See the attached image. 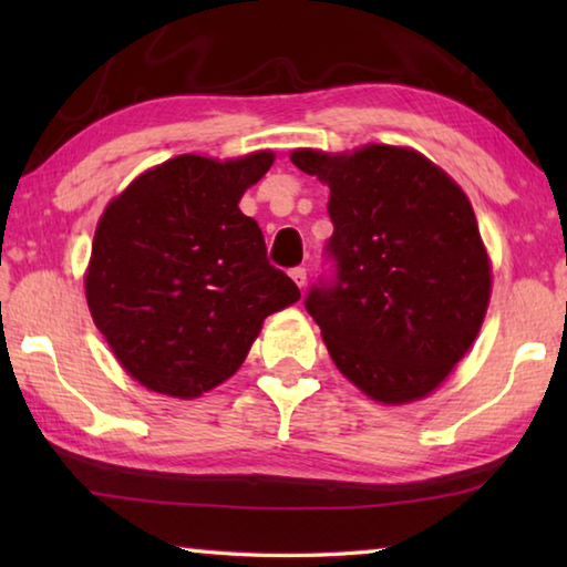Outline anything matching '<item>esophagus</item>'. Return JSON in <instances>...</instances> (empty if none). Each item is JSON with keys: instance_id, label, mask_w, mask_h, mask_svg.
I'll return each mask as SVG.
<instances>
[{"instance_id": "34e87169", "label": "esophagus", "mask_w": 567, "mask_h": 567, "mask_svg": "<svg viewBox=\"0 0 567 567\" xmlns=\"http://www.w3.org/2000/svg\"><path fill=\"white\" fill-rule=\"evenodd\" d=\"M290 277L295 280V285L300 287V290H302V287L307 285V270H305V267H292V270H290Z\"/></svg>"}]
</instances>
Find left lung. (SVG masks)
Returning a JSON list of instances; mask_svg holds the SVG:
<instances>
[{
    "mask_svg": "<svg viewBox=\"0 0 567 567\" xmlns=\"http://www.w3.org/2000/svg\"><path fill=\"white\" fill-rule=\"evenodd\" d=\"M330 187L332 272L305 297L330 358L380 402L425 398L463 360L491 300V262L465 192L417 152H292Z\"/></svg>",
    "mask_w": 567,
    "mask_h": 567,
    "instance_id": "1",
    "label": "left lung"
}]
</instances>
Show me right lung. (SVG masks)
Here are the masks:
<instances>
[{
  "label": "right lung",
  "instance_id": "add662e5",
  "mask_svg": "<svg viewBox=\"0 0 567 567\" xmlns=\"http://www.w3.org/2000/svg\"><path fill=\"white\" fill-rule=\"evenodd\" d=\"M272 159L179 155L104 209L87 305L114 358L145 388L172 398L217 388L243 364L267 315L300 300L267 260L262 229L237 207Z\"/></svg>",
  "mask_w": 567,
  "mask_h": 567
}]
</instances>
